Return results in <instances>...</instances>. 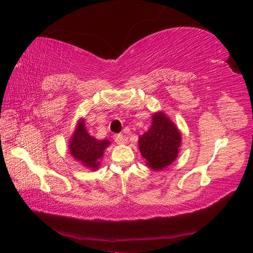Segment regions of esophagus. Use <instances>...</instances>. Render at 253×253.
Returning a JSON list of instances; mask_svg holds the SVG:
<instances>
[{
    "instance_id": "34e87169",
    "label": "esophagus",
    "mask_w": 253,
    "mask_h": 253,
    "mask_svg": "<svg viewBox=\"0 0 253 253\" xmlns=\"http://www.w3.org/2000/svg\"><path fill=\"white\" fill-rule=\"evenodd\" d=\"M115 142H116L118 145H123L125 143V137H124L122 134H116L114 136Z\"/></svg>"
}]
</instances>
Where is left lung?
Returning <instances> with one entry per match:
<instances>
[{"label": "left lung", "mask_w": 253, "mask_h": 253, "mask_svg": "<svg viewBox=\"0 0 253 253\" xmlns=\"http://www.w3.org/2000/svg\"><path fill=\"white\" fill-rule=\"evenodd\" d=\"M152 126L139 137L138 146L146 164L154 170H161L176 160L181 146V132L163 113L153 115Z\"/></svg>", "instance_id": "left-lung-1"}]
</instances>
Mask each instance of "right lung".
<instances>
[{
    "instance_id": "right-lung-1",
    "label": "right lung",
    "mask_w": 253,
    "mask_h": 253,
    "mask_svg": "<svg viewBox=\"0 0 253 253\" xmlns=\"http://www.w3.org/2000/svg\"><path fill=\"white\" fill-rule=\"evenodd\" d=\"M110 144L108 139H96L88 134L84 126V121L78 122L74 135L69 143V151L72 156L85 168L97 169L100 165V158L104 151Z\"/></svg>"
}]
</instances>
